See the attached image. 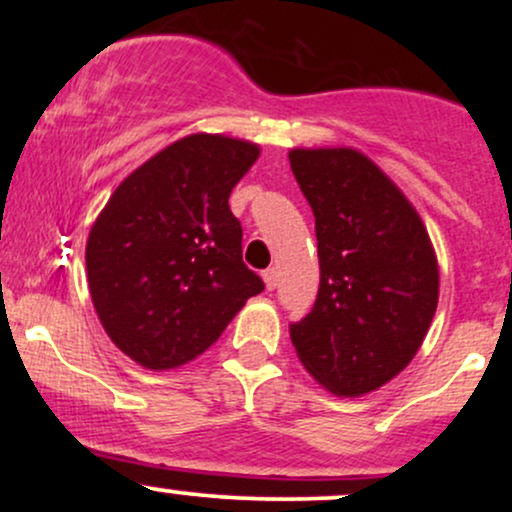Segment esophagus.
<instances>
[{
  "label": "esophagus",
  "instance_id": "esophagus-1",
  "mask_svg": "<svg viewBox=\"0 0 512 512\" xmlns=\"http://www.w3.org/2000/svg\"><path fill=\"white\" fill-rule=\"evenodd\" d=\"M262 279H264V284H267V289H269V291H272V289H276V279H279V272H276V269H274V267L264 269Z\"/></svg>",
  "mask_w": 512,
  "mask_h": 512
}]
</instances>
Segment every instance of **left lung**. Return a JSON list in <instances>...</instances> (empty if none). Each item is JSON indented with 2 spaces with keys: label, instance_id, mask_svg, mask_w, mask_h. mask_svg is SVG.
<instances>
[{
  "label": "left lung",
  "instance_id": "8db88e82",
  "mask_svg": "<svg viewBox=\"0 0 512 512\" xmlns=\"http://www.w3.org/2000/svg\"><path fill=\"white\" fill-rule=\"evenodd\" d=\"M315 216L320 289L291 322L296 354L339 397L378 390L419 351L438 305V262L419 214L354 149H293Z\"/></svg>",
  "mask_w": 512,
  "mask_h": 512
}]
</instances>
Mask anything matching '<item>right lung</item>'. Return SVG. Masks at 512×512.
<instances>
[{
  "mask_svg": "<svg viewBox=\"0 0 512 512\" xmlns=\"http://www.w3.org/2000/svg\"><path fill=\"white\" fill-rule=\"evenodd\" d=\"M257 156L250 142L192 134L122 180L93 223V305L117 349L139 366L192 361L264 291L243 262V226L228 207Z\"/></svg>",
  "mask_w": 512,
  "mask_h": 512,
  "instance_id": "right-lung-1",
  "label": "right lung"
}]
</instances>
